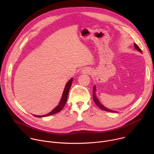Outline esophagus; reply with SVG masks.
<instances>
[{
	"label": "esophagus",
	"mask_w": 154,
	"mask_h": 154,
	"mask_svg": "<svg viewBox=\"0 0 154 154\" xmlns=\"http://www.w3.org/2000/svg\"><path fill=\"white\" fill-rule=\"evenodd\" d=\"M91 72V70L90 69H88V68H85V69H84L83 70H82V72L84 74H89Z\"/></svg>",
	"instance_id": "1"
}]
</instances>
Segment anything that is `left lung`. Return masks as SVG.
<instances>
[{"label":"left lung","mask_w":154,"mask_h":154,"mask_svg":"<svg viewBox=\"0 0 154 154\" xmlns=\"http://www.w3.org/2000/svg\"><path fill=\"white\" fill-rule=\"evenodd\" d=\"M134 47H135V48L137 50V51H139V52H141L142 53V51H141V49H140V48L138 46V45H137V44H136V43H134ZM95 91H96V87H95V86H94V91H93V98H94V102H95V103L101 109H103V110H104V111H109V112H116V111H113V110H111V109H108V108H106V107H105L104 106H103L102 105L101 103H100V102L98 101V98L96 97V95H95Z\"/></svg>","instance_id":"1"}]
</instances>
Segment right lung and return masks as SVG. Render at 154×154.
I'll return each instance as SVG.
<instances>
[{
    "label": "right lung",
    "mask_w": 154,
    "mask_h": 154,
    "mask_svg": "<svg viewBox=\"0 0 154 154\" xmlns=\"http://www.w3.org/2000/svg\"><path fill=\"white\" fill-rule=\"evenodd\" d=\"M72 81H73V79H71L70 80L68 81V82L66 84V87H65L64 90V91H63L62 98H61V99H60V101L59 102V103L54 109H53V110H52L50 112H49V113H48V114H46L45 115H43V116H36V115H34V116L38 117V118L48 116H50V115H54L55 113H57V112H59V111H60L61 110H62L63 108H64L66 103V101H67L68 94H69V90H70V86L72 85Z\"/></svg>",
    "instance_id": "obj_1"
}]
</instances>
